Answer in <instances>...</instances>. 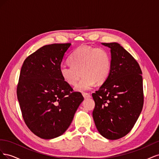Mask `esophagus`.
<instances>
[{"label":"esophagus","instance_id":"34e87169","mask_svg":"<svg viewBox=\"0 0 159 159\" xmlns=\"http://www.w3.org/2000/svg\"><path fill=\"white\" fill-rule=\"evenodd\" d=\"M82 95L84 97V98H90L91 95L89 93H86V92H83Z\"/></svg>","mask_w":159,"mask_h":159}]
</instances>
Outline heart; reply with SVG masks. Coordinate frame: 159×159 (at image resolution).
<instances>
[{"mask_svg":"<svg viewBox=\"0 0 159 159\" xmlns=\"http://www.w3.org/2000/svg\"><path fill=\"white\" fill-rule=\"evenodd\" d=\"M69 62L71 66H60L61 76L67 84L74 85L81 73L82 78L75 87L76 90L81 91L90 89L95 82L103 83L111 70L109 54L102 48L80 46L72 53Z\"/></svg>","mask_w":159,"mask_h":159,"instance_id":"obj_1","label":"heart"}]
</instances>
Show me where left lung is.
Returning <instances> with one entry per match:
<instances>
[{
  "instance_id": "obj_1",
  "label": "left lung",
  "mask_w": 159,
  "mask_h": 159,
  "mask_svg": "<svg viewBox=\"0 0 159 159\" xmlns=\"http://www.w3.org/2000/svg\"><path fill=\"white\" fill-rule=\"evenodd\" d=\"M111 48V70L106 80L92 93L93 118L104 137L116 140L134 127L143 107L142 71L136 60L118 43H102Z\"/></svg>"
}]
</instances>
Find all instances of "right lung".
Returning a JSON list of instances; mask_svg holds the SVG:
<instances>
[{"instance_id":"add662e5","label":"right lung","mask_w":159,"mask_h":159,"mask_svg":"<svg viewBox=\"0 0 159 159\" xmlns=\"http://www.w3.org/2000/svg\"><path fill=\"white\" fill-rule=\"evenodd\" d=\"M70 43L42 46L28 56L21 68L16 93L22 117L36 136L51 139L63 134L84 97L74 91L60 72Z\"/></svg>"}]
</instances>
